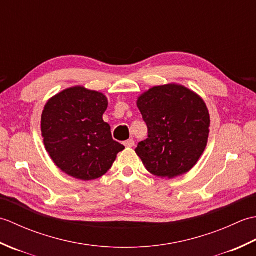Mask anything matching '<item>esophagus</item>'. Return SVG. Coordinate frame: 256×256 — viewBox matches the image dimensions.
Returning <instances> with one entry per match:
<instances>
[{
    "label": "esophagus",
    "instance_id": "1",
    "mask_svg": "<svg viewBox=\"0 0 256 256\" xmlns=\"http://www.w3.org/2000/svg\"><path fill=\"white\" fill-rule=\"evenodd\" d=\"M123 144H124V146H126V148H133V146L135 145V142L133 138H130L128 140H125Z\"/></svg>",
    "mask_w": 256,
    "mask_h": 256
}]
</instances>
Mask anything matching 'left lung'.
Returning a JSON list of instances; mask_svg holds the SVG:
<instances>
[{"label": "left lung", "mask_w": 256, "mask_h": 256, "mask_svg": "<svg viewBox=\"0 0 256 256\" xmlns=\"http://www.w3.org/2000/svg\"><path fill=\"white\" fill-rule=\"evenodd\" d=\"M148 138L135 148L146 170L175 178L197 164L208 142L210 116L194 92L179 84L154 86L138 100Z\"/></svg>", "instance_id": "obj_1"}]
</instances>
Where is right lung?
<instances>
[{"label": "right lung", "instance_id": "right-lung-1", "mask_svg": "<svg viewBox=\"0 0 256 256\" xmlns=\"http://www.w3.org/2000/svg\"><path fill=\"white\" fill-rule=\"evenodd\" d=\"M108 99L84 86L64 90L47 102L42 135L48 154L60 170L81 180L100 178L124 150L103 121Z\"/></svg>", "mask_w": 256, "mask_h": 256}]
</instances>
